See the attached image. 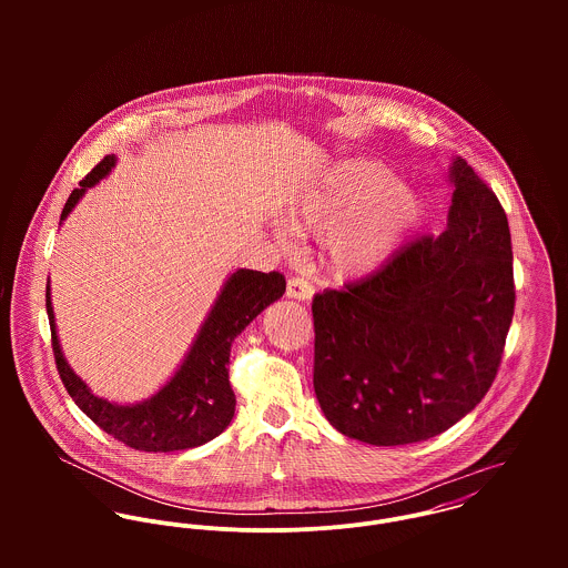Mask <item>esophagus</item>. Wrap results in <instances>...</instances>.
<instances>
[{"label":"esophagus","mask_w":568,"mask_h":568,"mask_svg":"<svg viewBox=\"0 0 568 568\" xmlns=\"http://www.w3.org/2000/svg\"><path fill=\"white\" fill-rule=\"evenodd\" d=\"M286 295H288L291 300L308 302V300H313V295H315V286H313L308 280H304V277H291V280H288V286H286Z\"/></svg>","instance_id":"34e87169"}]
</instances>
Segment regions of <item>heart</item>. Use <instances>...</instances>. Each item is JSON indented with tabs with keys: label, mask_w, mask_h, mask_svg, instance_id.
<instances>
[{
	"label": "heart",
	"mask_w": 568,
	"mask_h": 568,
	"mask_svg": "<svg viewBox=\"0 0 568 568\" xmlns=\"http://www.w3.org/2000/svg\"><path fill=\"white\" fill-rule=\"evenodd\" d=\"M374 162L338 165L288 212L297 239H325V266L336 277L374 271L417 216V196Z\"/></svg>",
	"instance_id": "obj_1"
}]
</instances>
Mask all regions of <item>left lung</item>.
<instances>
[{
    "mask_svg": "<svg viewBox=\"0 0 568 568\" xmlns=\"http://www.w3.org/2000/svg\"><path fill=\"white\" fill-rule=\"evenodd\" d=\"M450 181L444 234L313 300L315 394L352 439H430L484 400L500 367L516 304L507 214L464 160Z\"/></svg>",
    "mask_w": 568,
    "mask_h": 568,
    "instance_id": "left-lung-1",
    "label": "left lung"
}]
</instances>
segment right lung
I'll return each mask as SVG.
<instances>
[{"label": "right lung", "mask_w": 568, "mask_h": 568, "mask_svg": "<svg viewBox=\"0 0 568 568\" xmlns=\"http://www.w3.org/2000/svg\"><path fill=\"white\" fill-rule=\"evenodd\" d=\"M115 163L106 155L70 194L61 221L68 219L84 190L95 185ZM286 291V280L280 271H236L221 291L212 313L207 315L183 365L170 378L160 394L135 406H120L93 396L81 378L70 369L57 338L50 286L45 308L52 329V352L59 376L81 406L82 413L118 442L144 453H172L201 446L221 435L236 410V396L230 385V349L232 341L251 324L268 304Z\"/></svg>", "instance_id": "right-lung-1"}]
</instances>
